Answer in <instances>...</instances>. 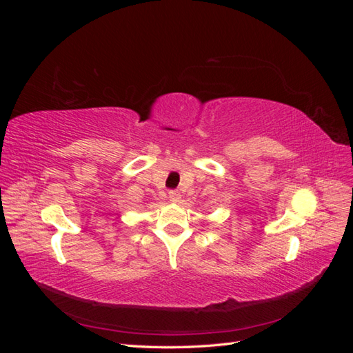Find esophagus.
I'll return each instance as SVG.
<instances>
[{"label":"esophagus","mask_w":353,"mask_h":353,"mask_svg":"<svg viewBox=\"0 0 353 353\" xmlns=\"http://www.w3.org/2000/svg\"><path fill=\"white\" fill-rule=\"evenodd\" d=\"M179 197H181L179 196V191H176V190H170L169 191V200L170 201H175L176 203V201H179Z\"/></svg>","instance_id":"1"}]
</instances>
